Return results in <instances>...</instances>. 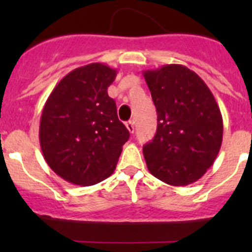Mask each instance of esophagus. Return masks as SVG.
Segmentation results:
<instances>
[{"label":"esophagus","instance_id":"34e87169","mask_svg":"<svg viewBox=\"0 0 252 252\" xmlns=\"http://www.w3.org/2000/svg\"><path fill=\"white\" fill-rule=\"evenodd\" d=\"M126 129H128V130H129V133L134 134V130H135V123H134V121L126 122Z\"/></svg>","mask_w":252,"mask_h":252}]
</instances>
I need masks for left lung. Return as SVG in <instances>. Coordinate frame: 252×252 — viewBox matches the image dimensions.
I'll return each instance as SVG.
<instances>
[{
  "mask_svg": "<svg viewBox=\"0 0 252 252\" xmlns=\"http://www.w3.org/2000/svg\"><path fill=\"white\" fill-rule=\"evenodd\" d=\"M157 111L154 140L142 149L147 169L173 187H185L215 162L223 138L216 98L195 72L166 64L142 72Z\"/></svg>",
  "mask_w": 252,
  "mask_h": 252,
  "instance_id": "obj_1",
  "label": "left lung"
}]
</instances>
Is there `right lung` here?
<instances>
[{
  "label": "right lung",
  "mask_w": 252,
  "mask_h": 252,
  "mask_svg": "<svg viewBox=\"0 0 252 252\" xmlns=\"http://www.w3.org/2000/svg\"><path fill=\"white\" fill-rule=\"evenodd\" d=\"M117 69L90 63L68 73L44 106L39 139L51 169L74 185L89 187L116 169L129 131L107 89Z\"/></svg>",
  "instance_id": "add662e5"
}]
</instances>
